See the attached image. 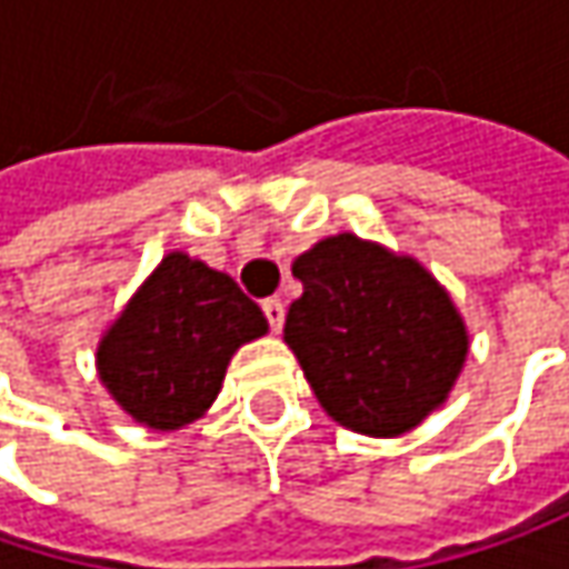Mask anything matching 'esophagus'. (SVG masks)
Returning a JSON list of instances; mask_svg holds the SVG:
<instances>
[{
  "label": "esophagus",
  "mask_w": 569,
  "mask_h": 569,
  "mask_svg": "<svg viewBox=\"0 0 569 569\" xmlns=\"http://www.w3.org/2000/svg\"><path fill=\"white\" fill-rule=\"evenodd\" d=\"M263 315H267V321H270V328H273V331H280V328H283L286 306L280 302V299H267V302H263Z\"/></svg>",
  "instance_id": "1"
}]
</instances>
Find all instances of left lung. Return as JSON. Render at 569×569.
I'll return each instance as SVG.
<instances>
[{"label":"left lung","mask_w":569,"mask_h":569,"mask_svg":"<svg viewBox=\"0 0 569 569\" xmlns=\"http://www.w3.org/2000/svg\"><path fill=\"white\" fill-rule=\"evenodd\" d=\"M292 277L302 296L283 340L331 420L391 439L446 405L471 337L420 260L340 232L292 260Z\"/></svg>","instance_id":"8db88e82"}]
</instances>
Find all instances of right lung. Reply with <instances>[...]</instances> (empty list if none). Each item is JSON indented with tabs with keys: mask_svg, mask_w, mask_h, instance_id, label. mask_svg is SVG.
Instances as JSON below:
<instances>
[{
	"mask_svg": "<svg viewBox=\"0 0 569 569\" xmlns=\"http://www.w3.org/2000/svg\"><path fill=\"white\" fill-rule=\"evenodd\" d=\"M270 331L258 302L187 251H168L101 333L94 366L113 401L149 430L200 420L238 347Z\"/></svg>",
	"mask_w": 569,
	"mask_h": 569,
	"instance_id": "right-lung-1",
	"label": "right lung"
}]
</instances>
